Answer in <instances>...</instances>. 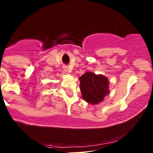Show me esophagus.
<instances>
[{
    "label": "esophagus",
    "mask_w": 153,
    "mask_h": 153,
    "mask_svg": "<svg viewBox=\"0 0 153 153\" xmlns=\"http://www.w3.org/2000/svg\"><path fill=\"white\" fill-rule=\"evenodd\" d=\"M64 71H66V72H69V69H68V67H64Z\"/></svg>",
    "instance_id": "34e87169"
}]
</instances>
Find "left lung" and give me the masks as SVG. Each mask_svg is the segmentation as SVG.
<instances>
[{"label":"left lung","mask_w":153,"mask_h":153,"mask_svg":"<svg viewBox=\"0 0 153 153\" xmlns=\"http://www.w3.org/2000/svg\"><path fill=\"white\" fill-rule=\"evenodd\" d=\"M79 79L82 98L89 104H98L109 94V81L104 75L87 72Z\"/></svg>","instance_id":"obj_1"}]
</instances>
